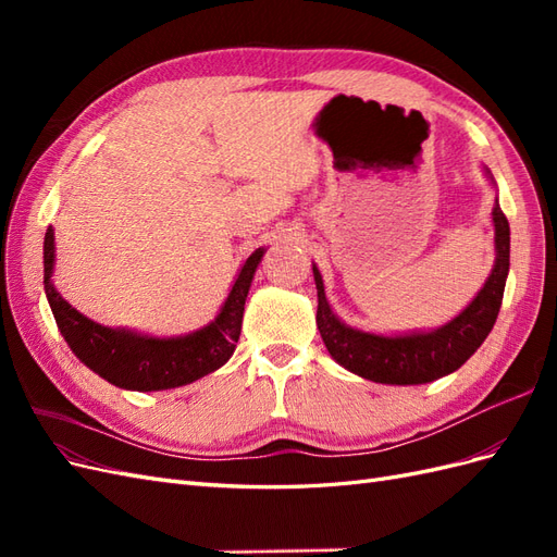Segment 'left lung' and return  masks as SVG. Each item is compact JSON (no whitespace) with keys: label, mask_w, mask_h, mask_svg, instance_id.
I'll return each instance as SVG.
<instances>
[{"label":"left lung","mask_w":557,"mask_h":557,"mask_svg":"<svg viewBox=\"0 0 557 557\" xmlns=\"http://www.w3.org/2000/svg\"><path fill=\"white\" fill-rule=\"evenodd\" d=\"M493 223L497 258L483 290L448 325L425 334L379 336L346 327L332 313L325 299L323 278L313 267L318 290L315 323L330 356L352 374L393 385L430 383L462 367L471 358V352H476L485 336L491 334L502 307L504 283H507L509 274V221L502 213L499 205L493 209Z\"/></svg>","instance_id":"1"}]
</instances>
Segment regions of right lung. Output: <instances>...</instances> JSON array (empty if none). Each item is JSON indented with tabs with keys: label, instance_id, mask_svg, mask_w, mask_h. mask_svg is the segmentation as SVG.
<instances>
[{
	"label": "right lung",
	"instance_id": "right-lung-1",
	"mask_svg": "<svg viewBox=\"0 0 557 557\" xmlns=\"http://www.w3.org/2000/svg\"><path fill=\"white\" fill-rule=\"evenodd\" d=\"M262 252L258 248L244 262L225 307L213 323L178 339H153L125 330H109L72 309L70 301H64L50 283L55 260V239L50 227L44 239V288L64 342L83 364L127 391H166L207 376L230 360L239 342L246 295Z\"/></svg>",
	"mask_w": 557,
	"mask_h": 557
}]
</instances>
